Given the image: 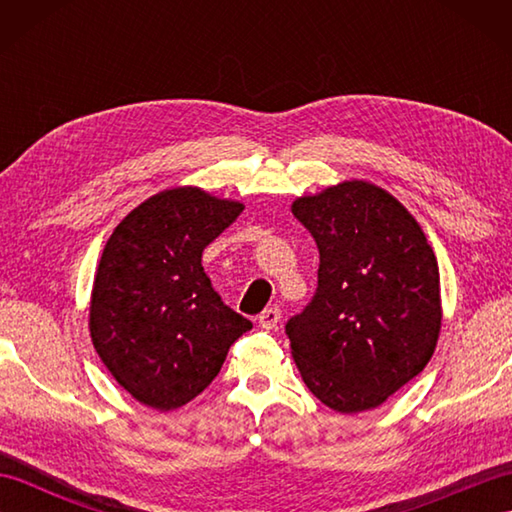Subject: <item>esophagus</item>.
Returning a JSON list of instances; mask_svg holds the SVG:
<instances>
[{
  "mask_svg": "<svg viewBox=\"0 0 512 512\" xmlns=\"http://www.w3.org/2000/svg\"><path fill=\"white\" fill-rule=\"evenodd\" d=\"M279 319H281L279 308H266L262 314H259V325H262L264 330H275Z\"/></svg>",
  "mask_w": 512,
  "mask_h": 512,
  "instance_id": "34e87169",
  "label": "esophagus"
}]
</instances>
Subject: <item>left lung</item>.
<instances>
[{"label": "left lung", "instance_id": "8db88e82", "mask_svg": "<svg viewBox=\"0 0 512 512\" xmlns=\"http://www.w3.org/2000/svg\"><path fill=\"white\" fill-rule=\"evenodd\" d=\"M292 213L319 246V288L286 323L303 383L339 413L376 409L431 361L440 270L405 206L365 180L301 195Z\"/></svg>", "mask_w": 512, "mask_h": 512}]
</instances>
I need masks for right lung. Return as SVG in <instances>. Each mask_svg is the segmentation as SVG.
Instances as JSON below:
<instances>
[{"label": "right lung", "instance_id": "obj_1", "mask_svg": "<svg viewBox=\"0 0 512 512\" xmlns=\"http://www.w3.org/2000/svg\"><path fill=\"white\" fill-rule=\"evenodd\" d=\"M242 211V202L200 187H173L138 204L107 239L90 336L116 383L151 409L202 394L228 347L253 328L224 306L202 268V250Z\"/></svg>", "mask_w": 512, "mask_h": 512}]
</instances>
